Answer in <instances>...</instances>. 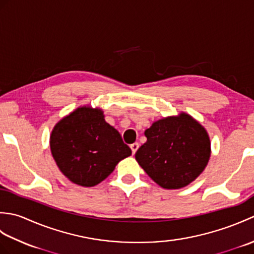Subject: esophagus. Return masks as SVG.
<instances>
[{
  "label": "esophagus",
  "mask_w": 254,
  "mask_h": 254,
  "mask_svg": "<svg viewBox=\"0 0 254 254\" xmlns=\"http://www.w3.org/2000/svg\"><path fill=\"white\" fill-rule=\"evenodd\" d=\"M138 146H139L138 143H133V144L131 145V149H132V153H133V154L136 153V150L138 149Z\"/></svg>",
  "instance_id": "obj_1"
}]
</instances>
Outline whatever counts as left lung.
I'll return each instance as SVG.
<instances>
[{
    "mask_svg": "<svg viewBox=\"0 0 254 254\" xmlns=\"http://www.w3.org/2000/svg\"><path fill=\"white\" fill-rule=\"evenodd\" d=\"M145 136L147 141L137 149L135 159L161 188L172 190L187 187L208 163V134L187 113L154 122L145 131Z\"/></svg>",
    "mask_w": 254,
    "mask_h": 254,
    "instance_id": "1",
    "label": "left lung"
}]
</instances>
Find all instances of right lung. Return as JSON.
<instances>
[{"label": "right lung", "mask_w": 254, "mask_h": 254, "mask_svg": "<svg viewBox=\"0 0 254 254\" xmlns=\"http://www.w3.org/2000/svg\"><path fill=\"white\" fill-rule=\"evenodd\" d=\"M53 158L69 181L94 187L132 154L101 109L79 107L59 121L50 136Z\"/></svg>", "instance_id": "right-lung-1"}]
</instances>
